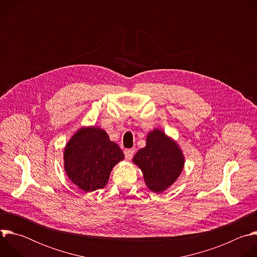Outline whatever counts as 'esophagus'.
I'll return each instance as SVG.
<instances>
[{
    "mask_svg": "<svg viewBox=\"0 0 257 257\" xmlns=\"http://www.w3.org/2000/svg\"><path fill=\"white\" fill-rule=\"evenodd\" d=\"M134 153H135L134 149H128V150L124 151V154H125V157L127 160H131L132 157L134 156Z\"/></svg>",
    "mask_w": 257,
    "mask_h": 257,
    "instance_id": "1",
    "label": "esophagus"
}]
</instances>
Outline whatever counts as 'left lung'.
Here are the masks:
<instances>
[{"label":"left lung","mask_w":257,"mask_h":257,"mask_svg":"<svg viewBox=\"0 0 257 257\" xmlns=\"http://www.w3.org/2000/svg\"><path fill=\"white\" fill-rule=\"evenodd\" d=\"M143 174L146 187L162 193L177 181L185 165V156L180 145L163 130L155 128L146 136V145L132 160Z\"/></svg>","instance_id":"left-lung-1"}]
</instances>
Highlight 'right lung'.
Listing matches in <instances>:
<instances>
[{"instance_id": "add662e5", "label": "right lung", "mask_w": 257, "mask_h": 257, "mask_svg": "<svg viewBox=\"0 0 257 257\" xmlns=\"http://www.w3.org/2000/svg\"><path fill=\"white\" fill-rule=\"evenodd\" d=\"M63 157L67 177L84 192L103 188L113 168L125 158L119 145L96 126L79 128L66 143Z\"/></svg>"}]
</instances>
